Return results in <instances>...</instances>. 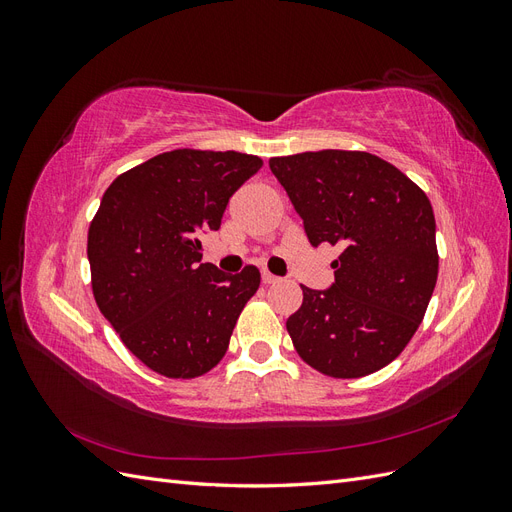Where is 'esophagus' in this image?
<instances>
[{
    "label": "esophagus",
    "instance_id": "1",
    "mask_svg": "<svg viewBox=\"0 0 512 512\" xmlns=\"http://www.w3.org/2000/svg\"><path fill=\"white\" fill-rule=\"evenodd\" d=\"M262 282H265V284H277V282H280V277H275L269 271H262Z\"/></svg>",
    "mask_w": 512,
    "mask_h": 512
}]
</instances>
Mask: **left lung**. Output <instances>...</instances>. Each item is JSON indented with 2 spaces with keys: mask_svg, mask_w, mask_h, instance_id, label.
<instances>
[{
  "mask_svg": "<svg viewBox=\"0 0 512 512\" xmlns=\"http://www.w3.org/2000/svg\"><path fill=\"white\" fill-rule=\"evenodd\" d=\"M269 166L309 243L342 247L327 290L301 286L303 305L286 322L294 350L324 376L374 374L408 346L436 288L429 198L365 151H305Z\"/></svg>",
  "mask_w": 512,
  "mask_h": 512,
  "instance_id": "8db88e82",
  "label": "left lung"
}]
</instances>
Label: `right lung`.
I'll return each instance as SVG.
<instances>
[{
  "label": "right lung",
  "mask_w": 512,
  "mask_h": 512,
  "mask_svg": "<svg viewBox=\"0 0 512 512\" xmlns=\"http://www.w3.org/2000/svg\"><path fill=\"white\" fill-rule=\"evenodd\" d=\"M258 156L175 149L119 175L87 235L91 288L121 342L166 378H196L222 361L260 271L226 275L203 260L200 232L218 230Z\"/></svg>",
  "instance_id": "1"
}]
</instances>
